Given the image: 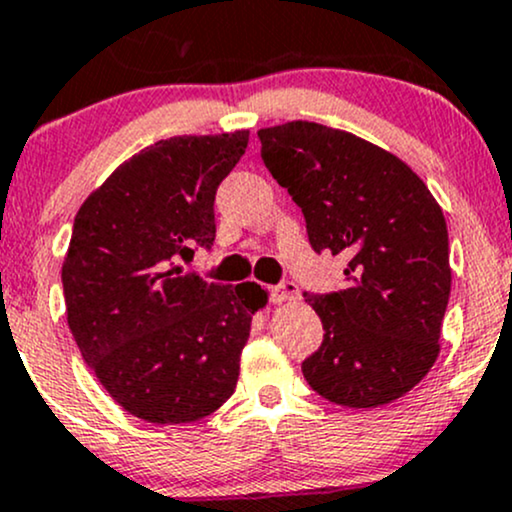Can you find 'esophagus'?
Returning <instances> with one entry per match:
<instances>
[{"label":"esophagus","instance_id":"1","mask_svg":"<svg viewBox=\"0 0 512 512\" xmlns=\"http://www.w3.org/2000/svg\"><path fill=\"white\" fill-rule=\"evenodd\" d=\"M269 296H272L274 303H289L298 301V298H301V291H298V286L293 284V281H284V284L272 286V289H269Z\"/></svg>","mask_w":512,"mask_h":512}]
</instances>
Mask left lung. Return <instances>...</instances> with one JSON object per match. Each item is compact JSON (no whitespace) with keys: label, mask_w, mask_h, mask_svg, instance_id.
<instances>
[{"label":"left lung","mask_w":512,"mask_h":512,"mask_svg":"<svg viewBox=\"0 0 512 512\" xmlns=\"http://www.w3.org/2000/svg\"><path fill=\"white\" fill-rule=\"evenodd\" d=\"M257 137L313 250L349 260L342 291L305 293L325 330L305 380L349 409L395 402L440 354L452 284L443 209L402 158L344 129L293 120Z\"/></svg>","instance_id":"8db88e82"}]
</instances>
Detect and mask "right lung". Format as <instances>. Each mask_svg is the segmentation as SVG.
<instances>
[{"label": "right lung", "mask_w": 512, "mask_h": 512, "mask_svg": "<svg viewBox=\"0 0 512 512\" xmlns=\"http://www.w3.org/2000/svg\"><path fill=\"white\" fill-rule=\"evenodd\" d=\"M250 132L170 137L134 154L76 211L62 264L67 322L108 395L149 424H190L233 395L255 281L182 272L216 236L214 197Z\"/></svg>", "instance_id": "add662e5"}]
</instances>
